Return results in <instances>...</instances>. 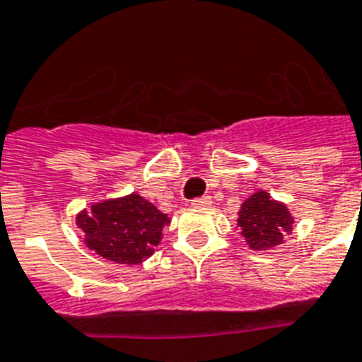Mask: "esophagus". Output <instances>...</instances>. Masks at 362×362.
Returning a JSON list of instances; mask_svg holds the SVG:
<instances>
[{
  "label": "esophagus",
  "instance_id": "34e87169",
  "mask_svg": "<svg viewBox=\"0 0 362 362\" xmlns=\"http://www.w3.org/2000/svg\"><path fill=\"white\" fill-rule=\"evenodd\" d=\"M192 204H193V206H209V204H210V197H206V195H204V197L193 199Z\"/></svg>",
  "mask_w": 362,
  "mask_h": 362
}]
</instances>
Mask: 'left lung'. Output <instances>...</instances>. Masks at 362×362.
<instances>
[{"label":"left lung","instance_id":"8db88e82","mask_svg":"<svg viewBox=\"0 0 362 362\" xmlns=\"http://www.w3.org/2000/svg\"><path fill=\"white\" fill-rule=\"evenodd\" d=\"M238 227L252 250H270L284 242L293 229V216L284 203L270 199L267 192L253 193L238 212Z\"/></svg>","mask_w":362,"mask_h":362}]
</instances>
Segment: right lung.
Listing matches in <instances>:
<instances>
[{"label":"right lung","mask_w":362,"mask_h":362,"mask_svg":"<svg viewBox=\"0 0 362 362\" xmlns=\"http://www.w3.org/2000/svg\"><path fill=\"white\" fill-rule=\"evenodd\" d=\"M169 223L167 214L139 193L95 203L76 216L86 246L120 264H139L150 257Z\"/></svg>","instance_id":"add662e5"}]
</instances>
